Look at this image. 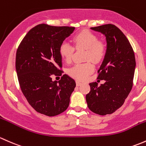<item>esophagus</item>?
Here are the masks:
<instances>
[{
  "instance_id": "1",
  "label": "esophagus",
  "mask_w": 146,
  "mask_h": 146,
  "mask_svg": "<svg viewBox=\"0 0 146 146\" xmlns=\"http://www.w3.org/2000/svg\"><path fill=\"white\" fill-rule=\"evenodd\" d=\"M76 86H81L82 84V82H79V81H76Z\"/></svg>"
}]
</instances>
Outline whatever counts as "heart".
Masks as SVG:
<instances>
[{
  "label": "heart",
  "instance_id": "1",
  "mask_svg": "<svg viewBox=\"0 0 146 146\" xmlns=\"http://www.w3.org/2000/svg\"><path fill=\"white\" fill-rule=\"evenodd\" d=\"M73 42L76 48H84L86 60H91L95 63L100 62L106 53V46L103 41L98 40L94 33L84 30L73 36ZM59 52L64 61L70 62L72 60L74 48L67 41H63L59 47ZM94 64L91 61L78 63L70 67L67 72L70 76L77 80H85L94 71Z\"/></svg>",
  "mask_w": 146,
  "mask_h": 146
}]
</instances>
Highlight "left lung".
<instances>
[{"label":"left lung","mask_w":146,"mask_h":146,"mask_svg":"<svg viewBox=\"0 0 146 146\" xmlns=\"http://www.w3.org/2000/svg\"><path fill=\"white\" fill-rule=\"evenodd\" d=\"M91 29L106 37V53L98 71V79L106 82L100 86L97 82L90 83L91 91L86 100L92 112L106 115L122 106L131 91L136 60L129 40L115 25L108 24Z\"/></svg>","instance_id":"left-lung-1"}]
</instances>
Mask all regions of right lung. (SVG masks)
<instances>
[{
  "mask_svg": "<svg viewBox=\"0 0 146 146\" xmlns=\"http://www.w3.org/2000/svg\"><path fill=\"white\" fill-rule=\"evenodd\" d=\"M74 29L40 24L30 29L18 46L15 67L20 88L30 106L40 114L55 116L70 104L75 81L67 74L58 82L51 76L62 75L59 47Z\"/></svg>",
  "mask_w": 146,
  "mask_h": 146,
  "instance_id": "1",
  "label": "right lung"
}]
</instances>
